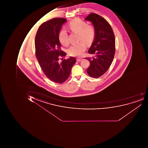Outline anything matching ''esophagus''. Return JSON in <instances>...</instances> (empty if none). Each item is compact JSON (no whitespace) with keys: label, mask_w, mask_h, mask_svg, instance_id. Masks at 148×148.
<instances>
[{"label":"esophagus","mask_w":148,"mask_h":148,"mask_svg":"<svg viewBox=\"0 0 148 148\" xmlns=\"http://www.w3.org/2000/svg\"><path fill=\"white\" fill-rule=\"evenodd\" d=\"M76 60H77V61L78 62H80V61H81V60H83V59L80 58H77V59H76Z\"/></svg>","instance_id":"obj_1"}]
</instances>
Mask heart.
<instances>
[{
	"mask_svg": "<svg viewBox=\"0 0 148 148\" xmlns=\"http://www.w3.org/2000/svg\"><path fill=\"white\" fill-rule=\"evenodd\" d=\"M68 28L71 32L78 33V40H81L71 46L68 50V53L70 56H81L87 47L85 42L89 44L93 40L95 35V29L92 25L86 24L85 22L79 18H75L71 21L68 24ZM58 38L62 45H69L68 33L65 30L60 31Z\"/></svg>",
	"mask_w": 148,
	"mask_h": 148,
	"instance_id": "1",
	"label": "heart"
}]
</instances>
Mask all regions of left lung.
<instances>
[{
	"mask_svg": "<svg viewBox=\"0 0 148 148\" xmlns=\"http://www.w3.org/2000/svg\"><path fill=\"white\" fill-rule=\"evenodd\" d=\"M94 27L95 38L88 52L95 55L85 58L90 62L87 72L92 77L99 78L107 71L113 61L115 53V38L111 25L103 17L90 13L85 18Z\"/></svg>",
	"mask_w": 148,
	"mask_h": 148,
	"instance_id": "1",
	"label": "left lung"
}]
</instances>
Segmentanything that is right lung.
<instances>
[{"label": "right lung", "instance_id": "obj_1", "mask_svg": "<svg viewBox=\"0 0 148 148\" xmlns=\"http://www.w3.org/2000/svg\"><path fill=\"white\" fill-rule=\"evenodd\" d=\"M66 19L62 18H52L42 23L38 29L35 38L36 55L39 64L47 77L56 83L61 84L67 80L76 60L71 56L67 60L60 57L66 53L60 49L59 33Z\"/></svg>", "mask_w": 148, "mask_h": 148}]
</instances>
